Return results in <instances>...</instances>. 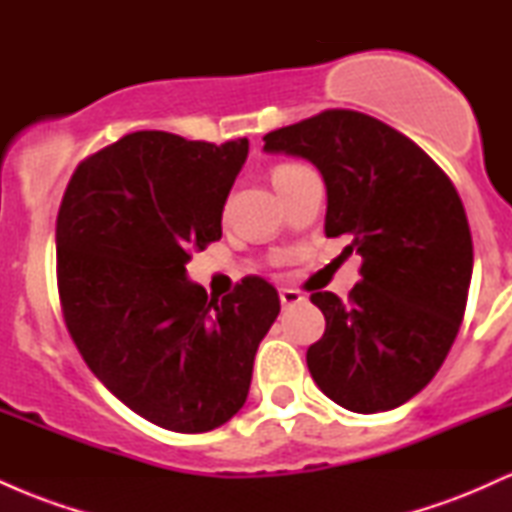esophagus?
<instances>
[{
	"label": "esophagus",
	"instance_id": "obj_1",
	"mask_svg": "<svg viewBox=\"0 0 512 512\" xmlns=\"http://www.w3.org/2000/svg\"><path fill=\"white\" fill-rule=\"evenodd\" d=\"M279 298H281V305H284V308H289V305H298V303L305 301L303 293L301 291H293V289H281L279 291Z\"/></svg>",
	"mask_w": 512,
	"mask_h": 512
}]
</instances>
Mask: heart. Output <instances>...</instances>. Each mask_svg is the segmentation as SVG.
<instances>
[{
	"instance_id": "heart-1",
	"label": "heart",
	"mask_w": 512,
	"mask_h": 512,
	"mask_svg": "<svg viewBox=\"0 0 512 512\" xmlns=\"http://www.w3.org/2000/svg\"><path fill=\"white\" fill-rule=\"evenodd\" d=\"M293 168H298L296 163H281V166H276V168H274V173H272V180L276 182V180H279V178H284V175H286V173H291Z\"/></svg>"
}]
</instances>
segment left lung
<instances>
[{"mask_svg":"<svg viewBox=\"0 0 512 512\" xmlns=\"http://www.w3.org/2000/svg\"><path fill=\"white\" fill-rule=\"evenodd\" d=\"M264 151L315 163L327 185L325 233L363 260L349 301L310 296L325 315L305 354L310 375L358 414L409 402L443 366L467 308L472 233L455 185L421 146L356 110L274 129Z\"/></svg>","mask_w":512,"mask_h":512,"instance_id":"1","label":"left lung"}]
</instances>
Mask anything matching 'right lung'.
I'll list each match as a JSON object with an SVG mask.
<instances>
[{"label": "right lung", "mask_w": 512, "mask_h": 512, "mask_svg": "<svg viewBox=\"0 0 512 512\" xmlns=\"http://www.w3.org/2000/svg\"><path fill=\"white\" fill-rule=\"evenodd\" d=\"M248 139L221 146L132 132L84 158L57 214V291L86 366L151 424L204 433L248 399L279 293L245 276L209 298L185 276L221 238V211Z\"/></svg>", "instance_id": "right-lung-1"}]
</instances>
